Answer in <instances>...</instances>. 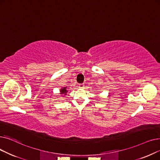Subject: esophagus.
Segmentation results:
<instances>
[{
    "instance_id": "1",
    "label": "esophagus",
    "mask_w": 160,
    "mask_h": 160,
    "mask_svg": "<svg viewBox=\"0 0 160 160\" xmlns=\"http://www.w3.org/2000/svg\"><path fill=\"white\" fill-rule=\"evenodd\" d=\"M78 87L80 89H83V88H84V84H83V83H80V84L78 85Z\"/></svg>"
}]
</instances>
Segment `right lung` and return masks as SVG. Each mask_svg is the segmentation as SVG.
Returning <instances> with one entry per match:
<instances>
[{
    "label": "right lung",
    "instance_id": "add662e5",
    "mask_svg": "<svg viewBox=\"0 0 160 160\" xmlns=\"http://www.w3.org/2000/svg\"><path fill=\"white\" fill-rule=\"evenodd\" d=\"M66 88H63V89H61V94H64V95H66V94H67V91Z\"/></svg>",
    "mask_w": 160,
    "mask_h": 160
}]
</instances>
